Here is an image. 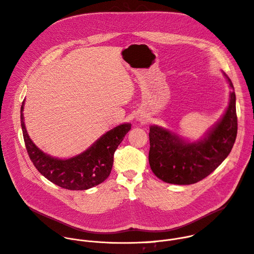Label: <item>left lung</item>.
Instances as JSON below:
<instances>
[{
  "instance_id": "obj_1",
  "label": "left lung",
  "mask_w": 254,
  "mask_h": 254,
  "mask_svg": "<svg viewBox=\"0 0 254 254\" xmlns=\"http://www.w3.org/2000/svg\"><path fill=\"white\" fill-rule=\"evenodd\" d=\"M229 103L221 120L197 141H189L158 126L150 127L149 162L162 181L190 185L210 175L230 154L237 134L236 97L230 78Z\"/></svg>"
}]
</instances>
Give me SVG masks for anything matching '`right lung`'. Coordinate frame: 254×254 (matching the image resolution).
Listing matches in <instances>:
<instances>
[{"instance_id":"obj_1","label":"right lung","mask_w":254,"mask_h":254,"mask_svg":"<svg viewBox=\"0 0 254 254\" xmlns=\"http://www.w3.org/2000/svg\"><path fill=\"white\" fill-rule=\"evenodd\" d=\"M21 106V126L28 155L38 172L53 184L68 190H87L102 183L110 176L114 155L131 127L120 125L101 135L83 153L70 159H57L43 153L30 138L24 124V103Z\"/></svg>"}]
</instances>
